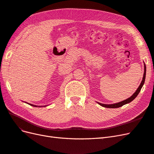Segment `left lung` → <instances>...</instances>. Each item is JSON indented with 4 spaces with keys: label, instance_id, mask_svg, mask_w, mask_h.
<instances>
[{
    "label": "left lung",
    "instance_id": "1",
    "mask_svg": "<svg viewBox=\"0 0 154 154\" xmlns=\"http://www.w3.org/2000/svg\"><path fill=\"white\" fill-rule=\"evenodd\" d=\"M144 71L143 80L141 81V84H140V85L139 86V87L137 88V89L136 90V91L134 93L133 95H132L131 97H128V98L127 99V100H123V101H122L119 102V103H114V104H109V105H108V104H103V103H98V102H97V103H98L99 105H100L101 106H103V107H105V108H112V109H114V108H119V107H121L122 106H123V105H125V104H127V103H130V102H131L132 101H133V100L137 97V96L138 95L139 92L141 91V88H142L143 85H144V81H145L146 71V66H145V64H144Z\"/></svg>",
    "mask_w": 154,
    "mask_h": 154
}]
</instances>
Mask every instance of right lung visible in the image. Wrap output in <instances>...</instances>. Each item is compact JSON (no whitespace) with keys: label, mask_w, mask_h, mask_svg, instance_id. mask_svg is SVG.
Instances as JSON below:
<instances>
[{"label":"right lung","mask_w":154,"mask_h":154,"mask_svg":"<svg viewBox=\"0 0 154 154\" xmlns=\"http://www.w3.org/2000/svg\"><path fill=\"white\" fill-rule=\"evenodd\" d=\"M28 104H29V103H28ZM30 105H31V106H37L36 105H32V104H29Z\"/></svg>","instance_id":"right-lung-1"}]
</instances>
